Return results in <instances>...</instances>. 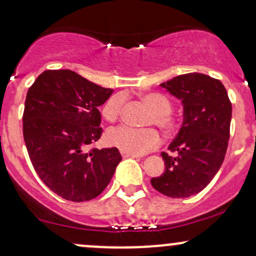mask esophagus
Wrapping results in <instances>:
<instances>
[{
  "mask_svg": "<svg viewBox=\"0 0 256 256\" xmlns=\"http://www.w3.org/2000/svg\"><path fill=\"white\" fill-rule=\"evenodd\" d=\"M120 154H122V157L123 158H128V157H132V158H138V154H129V152H127V151H123V150H120Z\"/></svg>",
  "mask_w": 256,
  "mask_h": 256,
  "instance_id": "1",
  "label": "esophagus"
}]
</instances>
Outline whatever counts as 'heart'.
<instances>
[{
    "mask_svg": "<svg viewBox=\"0 0 256 256\" xmlns=\"http://www.w3.org/2000/svg\"><path fill=\"white\" fill-rule=\"evenodd\" d=\"M142 100L152 110V114L148 116V124L157 126L166 134L173 133L179 126V120L172 114L173 106L170 100L156 92L144 94ZM122 106V96L117 94L111 96L102 108V116L108 122H114L120 116ZM105 139L108 145L134 154H146L160 144V136L154 128H133L129 126H120L108 129Z\"/></svg>",
    "mask_w": 256,
    "mask_h": 256,
    "instance_id": "1",
    "label": "heart"
}]
</instances>
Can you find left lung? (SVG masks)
Listing matches in <instances>:
<instances>
[{"instance_id":"left-lung-1","label":"left lung","mask_w":256,"mask_h":256,"mask_svg":"<svg viewBox=\"0 0 256 256\" xmlns=\"http://www.w3.org/2000/svg\"><path fill=\"white\" fill-rule=\"evenodd\" d=\"M160 86L182 99L184 122L169 145L175 156L162 152L164 173L151 185L164 196L186 198L202 191L222 164L232 105L222 83L208 74H180Z\"/></svg>"}]
</instances>
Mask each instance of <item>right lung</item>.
Returning a JSON list of instances; mask_svg holds the SVG:
<instances>
[{
    "instance_id": "right-lung-1",
    "label": "right lung",
    "mask_w": 256,
    "mask_h": 256,
    "mask_svg": "<svg viewBox=\"0 0 256 256\" xmlns=\"http://www.w3.org/2000/svg\"><path fill=\"white\" fill-rule=\"evenodd\" d=\"M71 70H47L28 88L22 134L37 175L71 202L99 196L122 160L117 148H90L100 139L102 106L112 94Z\"/></svg>"
}]
</instances>
